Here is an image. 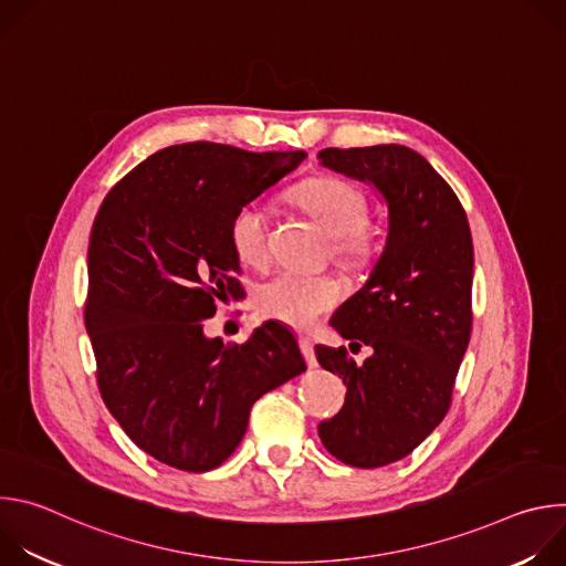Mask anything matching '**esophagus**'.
Masks as SVG:
<instances>
[{
	"label": "esophagus",
	"instance_id": "34e87169",
	"mask_svg": "<svg viewBox=\"0 0 566 566\" xmlns=\"http://www.w3.org/2000/svg\"><path fill=\"white\" fill-rule=\"evenodd\" d=\"M300 349H302V356H304L306 365L315 367L317 360H315V354H313V340L308 336H300Z\"/></svg>",
	"mask_w": 566,
	"mask_h": 566
}]
</instances>
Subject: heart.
Returning a JSON list of instances; mask_svg holds the SVG:
<instances>
[{"mask_svg": "<svg viewBox=\"0 0 566 566\" xmlns=\"http://www.w3.org/2000/svg\"><path fill=\"white\" fill-rule=\"evenodd\" d=\"M291 201L332 234V253L352 271L376 262L382 244V223L367 217L365 195L340 177H313L291 192ZM228 239L239 262L262 266L269 260V223L260 206H239L228 223ZM343 297L334 275L282 271L266 280L258 293V311L295 329H308L332 313Z\"/></svg>", "mask_w": 566, "mask_h": 566, "instance_id": "obj_1", "label": "heart"}]
</instances>
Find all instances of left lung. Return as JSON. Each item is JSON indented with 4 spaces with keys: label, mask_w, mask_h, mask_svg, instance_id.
<instances>
[{
    "label": "left lung",
    "mask_w": 566,
    "mask_h": 566,
    "mask_svg": "<svg viewBox=\"0 0 566 566\" xmlns=\"http://www.w3.org/2000/svg\"><path fill=\"white\" fill-rule=\"evenodd\" d=\"M317 158L369 181L389 210L387 244L367 284L332 327L374 354L315 347L317 363L347 385L343 410L317 426L347 465L380 468L408 457L448 415L472 332V237L446 179L406 145L327 147Z\"/></svg>",
    "instance_id": "1"
}]
</instances>
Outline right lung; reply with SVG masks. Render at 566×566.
Masks as SVG:
<instances>
[{"mask_svg":"<svg viewBox=\"0 0 566 566\" xmlns=\"http://www.w3.org/2000/svg\"><path fill=\"white\" fill-rule=\"evenodd\" d=\"M304 151L186 143L151 154L103 199L90 237L85 325L112 417L149 457L186 472L221 465L253 402L306 369L295 336L264 322L226 347L203 336L237 297L232 212L291 175Z\"/></svg>","mask_w":566,"mask_h":566,"instance_id":"add662e5","label":"right lung"}]
</instances>
